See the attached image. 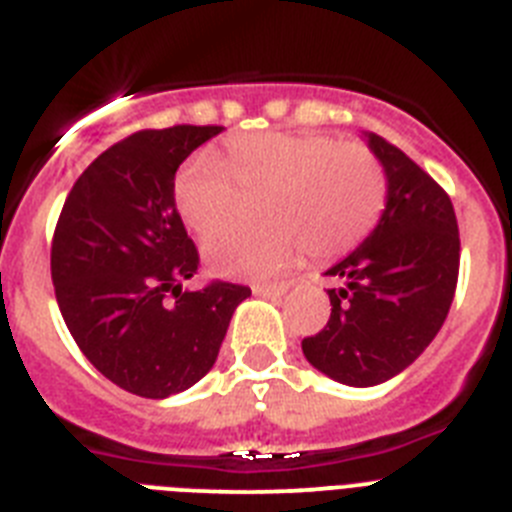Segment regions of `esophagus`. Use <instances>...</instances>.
I'll list each match as a JSON object with an SVG mask.
<instances>
[{"label": "esophagus", "mask_w": 512, "mask_h": 512, "mask_svg": "<svg viewBox=\"0 0 512 512\" xmlns=\"http://www.w3.org/2000/svg\"><path fill=\"white\" fill-rule=\"evenodd\" d=\"M290 288V283H257L252 285V290H255V296H283L285 290Z\"/></svg>", "instance_id": "obj_1"}]
</instances>
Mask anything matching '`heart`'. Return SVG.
<instances>
[{
  "label": "heart",
  "instance_id": "1",
  "mask_svg": "<svg viewBox=\"0 0 512 512\" xmlns=\"http://www.w3.org/2000/svg\"><path fill=\"white\" fill-rule=\"evenodd\" d=\"M257 227H229L204 242L206 265L227 278L278 273L303 250L336 260L380 219L388 178L370 147L321 132H250L232 137L219 160L196 155L173 181L188 229L209 234L257 193Z\"/></svg>",
  "mask_w": 512,
  "mask_h": 512
}]
</instances>
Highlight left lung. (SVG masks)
<instances>
[{"label":"left lung","mask_w":512,"mask_h":512,"mask_svg":"<svg viewBox=\"0 0 512 512\" xmlns=\"http://www.w3.org/2000/svg\"><path fill=\"white\" fill-rule=\"evenodd\" d=\"M388 178V199L370 237L326 270L339 285L331 316L301 342L331 380L370 388L413 365L434 342L459 278V229L444 188L403 150L367 132Z\"/></svg>","instance_id":"8db88e82"}]
</instances>
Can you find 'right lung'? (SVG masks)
Listing matches in <instances>:
<instances>
[{
	"label": "right lung",
	"instance_id": "1",
	"mask_svg": "<svg viewBox=\"0 0 512 512\" xmlns=\"http://www.w3.org/2000/svg\"><path fill=\"white\" fill-rule=\"evenodd\" d=\"M224 127L176 124L117 142L78 176L55 224L50 275L78 349L140 398L188 390L214 367L247 285L183 290L199 250L173 201L176 170Z\"/></svg>",
	"mask_w": 512,
	"mask_h": 512
}]
</instances>
